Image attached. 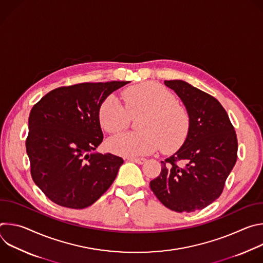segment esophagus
<instances>
[{
    "label": "esophagus",
    "mask_w": 263,
    "mask_h": 263,
    "mask_svg": "<svg viewBox=\"0 0 263 263\" xmlns=\"http://www.w3.org/2000/svg\"><path fill=\"white\" fill-rule=\"evenodd\" d=\"M128 160L133 161V162H135V163H137V164H143V163L146 161V159H144V158H134V157L128 158Z\"/></svg>",
    "instance_id": "esophagus-1"
}]
</instances>
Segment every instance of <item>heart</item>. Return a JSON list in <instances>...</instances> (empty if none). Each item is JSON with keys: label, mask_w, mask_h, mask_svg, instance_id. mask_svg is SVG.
I'll list each match as a JSON object with an SVG mask.
<instances>
[{"label": "heart", "mask_w": 263, "mask_h": 263, "mask_svg": "<svg viewBox=\"0 0 263 263\" xmlns=\"http://www.w3.org/2000/svg\"><path fill=\"white\" fill-rule=\"evenodd\" d=\"M125 106L114 95L100 106L99 119L102 128L115 134L126 130L131 118L142 116L139 133H122L112 137L108 146L112 152L137 157L151 154L161 146L162 152L171 153L179 148L190 130V117L177 104L173 92L157 83H142L127 88L123 93Z\"/></svg>", "instance_id": "obj_1"}]
</instances>
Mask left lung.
I'll return each mask as SVG.
<instances>
[{"instance_id":"1","label":"left lung","mask_w":263,"mask_h":263,"mask_svg":"<svg viewBox=\"0 0 263 263\" xmlns=\"http://www.w3.org/2000/svg\"><path fill=\"white\" fill-rule=\"evenodd\" d=\"M164 84L183 102L190 130L178 151L161 161V173L149 187L168 209L193 212L222 193L237 159V137L215 98L182 80H165Z\"/></svg>"}]
</instances>
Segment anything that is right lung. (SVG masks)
<instances>
[{"mask_svg":"<svg viewBox=\"0 0 263 263\" xmlns=\"http://www.w3.org/2000/svg\"><path fill=\"white\" fill-rule=\"evenodd\" d=\"M129 82L59 87L31 109L26 140L31 176L52 202L83 209L114 183L124 160L96 152L103 140L99 110L110 93Z\"/></svg>","mask_w":263,"mask_h":263,"instance_id":"1","label":"right lung"}]
</instances>
